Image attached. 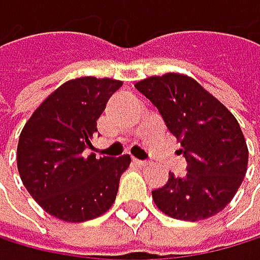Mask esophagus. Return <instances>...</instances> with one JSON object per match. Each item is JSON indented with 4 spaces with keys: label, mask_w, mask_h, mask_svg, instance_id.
I'll list each match as a JSON object with an SVG mask.
<instances>
[{
    "label": "esophagus",
    "mask_w": 260,
    "mask_h": 260,
    "mask_svg": "<svg viewBox=\"0 0 260 260\" xmlns=\"http://www.w3.org/2000/svg\"><path fill=\"white\" fill-rule=\"evenodd\" d=\"M133 164L137 165V167H145V165H148L146 160H140V159H133Z\"/></svg>",
    "instance_id": "1"
}]
</instances>
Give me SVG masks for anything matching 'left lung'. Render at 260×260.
Wrapping results in <instances>:
<instances>
[{
  "instance_id": "left-lung-1",
  "label": "left lung",
  "mask_w": 260,
  "mask_h": 260,
  "mask_svg": "<svg viewBox=\"0 0 260 260\" xmlns=\"http://www.w3.org/2000/svg\"><path fill=\"white\" fill-rule=\"evenodd\" d=\"M134 87L157 107L187 162L184 178L170 173L168 182L153 190L156 206L184 221L204 220L223 211L248 167V148L236 117L185 75L151 76Z\"/></svg>"
}]
</instances>
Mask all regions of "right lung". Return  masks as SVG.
<instances>
[{"label": "right lung", "mask_w": 260, "mask_h": 260, "mask_svg": "<svg viewBox=\"0 0 260 260\" xmlns=\"http://www.w3.org/2000/svg\"><path fill=\"white\" fill-rule=\"evenodd\" d=\"M123 85L85 76L62 84L31 115L17 148L20 178L45 211L63 221H87L107 212L131 164L121 157L84 156L107 100Z\"/></svg>", "instance_id": "add662e5"}]
</instances>
